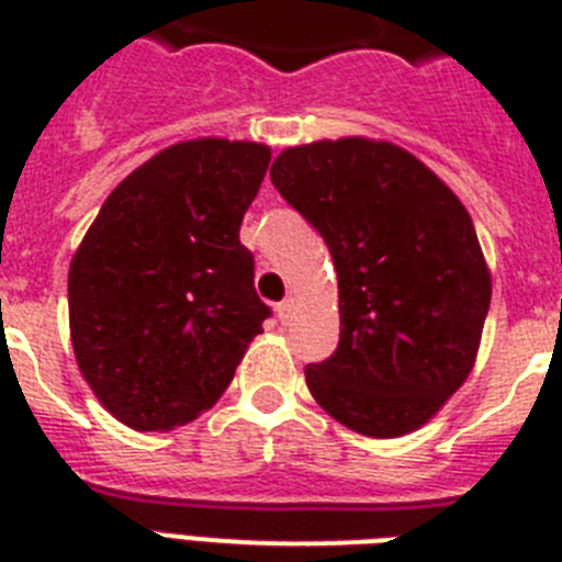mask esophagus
<instances>
[{"label":"esophagus","mask_w":562,"mask_h":562,"mask_svg":"<svg viewBox=\"0 0 562 562\" xmlns=\"http://www.w3.org/2000/svg\"><path fill=\"white\" fill-rule=\"evenodd\" d=\"M278 317H281V321H290L292 317V312H295V301H292V297H286V301H281V304H278Z\"/></svg>","instance_id":"obj_1"}]
</instances>
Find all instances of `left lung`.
I'll return each instance as SVG.
<instances>
[{
	"mask_svg": "<svg viewBox=\"0 0 562 562\" xmlns=\"http://www.w3.org/2000/svg\"><path fill=\"white\" fill-rule=\"evenodd\" d=\"M270 177L337 270L340 342L306 366L312 396L371 439L422 428L473 371L493 295L467 207L414 154L369 137L284 148Z\"/></svg>",
	"mask_w": 562,
	"mask_h": 562,
	"instance_id": "1",
	"label": "left lung"
}]
</instances>
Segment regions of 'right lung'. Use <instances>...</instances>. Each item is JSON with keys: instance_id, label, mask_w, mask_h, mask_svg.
I'll return each instance as SVG.
<instances>
[{"instance_id": "add662e5", "label": "right lung", "mask_w": 562, "mask_h": 562, "mask_svg": "<svg viewBox=\"0 0 562 562\" xmlns=\"http://www.w3.org/2000/svg\"><path fill=\"white\" fill-rule=\"evenodd\" d=\"M270 146L200 137L162 148L103 202L69 265V337L103 408L173 430L225 394L270 306L238 227Z\"/></svg>"}]
</instances>
